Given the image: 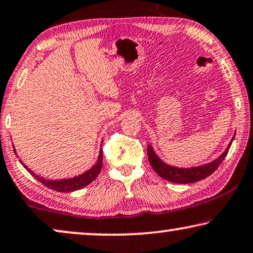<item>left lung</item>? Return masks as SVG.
<instances>
[{"label": "left lung", "mask_w": 253, "mask_h": 253, "mask_svg": "<svg viewBox=\"0 0 253 253\" xmlns=\"http://www.w3.org/2000/svg\"><path fill=\"white\" fill-rule=\"evenodd\" d=\"M235 135H233L231 142L228 143L227 148L225 149L223 154L220 155L218 158L212 161L208 164L201 165V166H194V167H176L166 164L162 161L161 158L157 156V154L154 151V148L150 145H148V159L151 167H153L155 172H156L159 176L165 178V180L173 182V183H180V184H186V183H194L204 178L208 177L211 174H212L217 169V167L220 165V163L224 161L228 153V149L232 145L233 140H234Z\"/></svg>", "instance_id": "obj_1"}]
</instances>
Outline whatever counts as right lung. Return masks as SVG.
<instances>
[{"label":"right lung","instance_id":"add662e5","mask_svg":"<svg viewBox=\"0 0 253 253\" xmlns=\"http://www.w3.org/2000/svg\"><path fill=\"white\" fill-rule=\"evenodd\" d=\"M14 153L15 149L13 148ZM20 161V159H19ZM21 164L25 166V169L28 170V172L32 174V175L41 182V183L44 184L45 186H47L48 189H52L54 191L57 192H72L76 191V190L83 189L84 186L88 185L89 183H91L95 178L98 176V174L100 173V169H102L103 166V150L100 149L98 158H97L96 164L89 169L87 172H84L80 175L75 176V177H70V178H64V180H48V178H44L40 175H36L32 169H28L23 163L20 161Z\"/></svg>","mask_w":253,"mask_h":253}]
</instances>
